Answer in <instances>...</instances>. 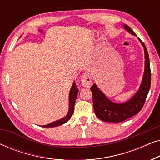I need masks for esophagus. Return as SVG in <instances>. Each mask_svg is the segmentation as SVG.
Masks as SVG:
<instances>
[{
  "label": "esophagus",
  "mask_w": 160,
  "mask_h": 160,
  "mask_svg": "<svg viewBox=\"0 0 160 160\" xmlns=\"http://www.w3.org/2000/svg\"><path fill=\"white\" fill-rule=\"evenodd\" d=\"M82 84L83 86L87 87H90V85L92 84V80L91 74L89 73V71H85L83 74L82 77Z\"/></svg>",
  "instance_id": "obj_1"
}]
</instances>
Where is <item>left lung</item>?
<instances>
[{"label":"left lung","instance_id":"1","mask_svg":"<svg viewBox=\"0 0 160 160\" xmlns=\"http://www.w3.org/2000/svg\"><path fill=\"white\" fill-rule=\"evenodd\" d=\"M124 28L129 32L135 36V33L130 27L126 25ZM139 40L143 45L145 52V71L139 90L129 101L121 104L114 103L106 97L95 84L91 87L94 111L96 116L102 121L116 123L124 121L140 112L145 103L151 87V68L147 49L143 41L140 38Z\"/></svg>","mask_w":160,"mask_h":160}]
</instances>
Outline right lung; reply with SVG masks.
<instances>
[{
	"label": "right lung",
	"mask_w": 160,
	"mask_h": 160,
	"mask_svg": "<svg viewBox=\"0 0 160 160\" xmlns=\"http://www.w3.org/2000/svg\"><path fill=\"white\" fill-rule=\"evenodd\" d=\"M78 92V89L76 87V83L74 82L73 86H72L71 91H70V95H69V110H68V113L66 117H65L62 119H61L60 120H58V121L52 122V123H50L49 124H47V125H43L41 126L43 128H54V127H58L60 126L61 124L65 123L67 122L68 120L71 119L72 114L73 113V111H74V106H75V101L76 99V96H77Z\"/></svg>",
	"instance_id": "right-lung-1"
}]
</instances>
